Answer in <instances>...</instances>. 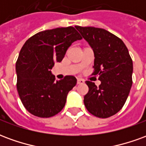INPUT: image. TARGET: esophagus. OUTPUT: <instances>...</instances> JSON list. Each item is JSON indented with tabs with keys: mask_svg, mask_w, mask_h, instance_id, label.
<instances>
[{
	"mask_svg": "<svg viewBox=\"0 0 146 146\" xmlns=\"http://www.w3.org/2000/svg\"><path fill=\"white\" fill-rule=\"evenodd\" d=\"M84 83V80L82 79H77V84H82Z\"/></svg>",
	"mask_w": 146,
	"mask_h": 146,
	"instance_id": "obj_1",
	"label": "esophagus"
}]
</instances>
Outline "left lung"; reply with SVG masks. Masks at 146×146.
Returning <instances> with one entry per match:
<instances>
[{
  "label": "left lung",
  "mask_w": 146,
  "mask_h": 146,
  "mask_svg": "<svg viewBox=\"0 0 146 146\" xmlns=\"http://www.w3.org/2000/svg\"><path fill=\"white\" fill-rule=\"evenodd\" d=\"M88 42L95 54L94 72L101 84L86 81L88 92L84 98V106L92 115L108 118L122 109L132 86L133 62L121 39L107 30L76 26Z\"/></svg>",
  "instance_id": "1"
}]
</instances>
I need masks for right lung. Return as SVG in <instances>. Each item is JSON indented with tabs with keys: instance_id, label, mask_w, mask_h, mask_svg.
<instances>
[{
	"instance_id": "right-lung-1",
	"label": "right lung",
	"mask_w": 146,
	"mask_h": 146,
	"mask_svg": "<svg viewBox=\"0 0 146 146\" xmlns=\"http://www.w3.org/2000/svg\"><path fill=\"white\" fill-rule=\"evenodd\" d=\"M82 37L73 27L36 33L21 49L15 70L17 91L22 103L34 116L48 118L63 109L68 93L76 84L73 76L55 81L51 70L60 62L72 43Z\"/></svg>"
}]
</instances>
